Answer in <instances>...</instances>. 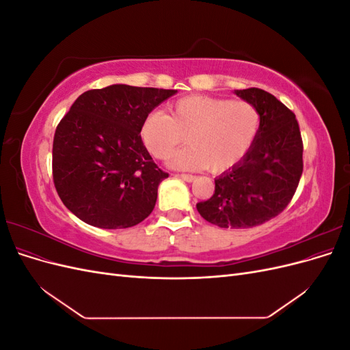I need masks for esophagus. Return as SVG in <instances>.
<instances>
[{"label": "esophagus", "instance_id": "34e87169", "mask_svg": "<svg viewBox=\"0 0 350 350\" xmlns=\"http://www.w3.org/2000/svg\"><path fill=\"white\" fill-rule=\"evenodd\" d=\"M178 176L181 178V179H184V181H187V183H193L194 179H196L194 175H188V174H181V175H178Z\"/></svg>", "mask_w": 350, "mask_h": 350}]
</instances>
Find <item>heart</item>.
I'll return each mask as SVG.
<instances>
[{"instance_id":"obj_1","label":"heart","mask_w":350,"mask_h":350,"mask_svg":"<svg viewBox=\"0 0 350 350\" xmlns=\"http://www.w3.org/2000/svg\"><path fill=\"white\" fill-rule=\"evenodd\" d=\"M261 113L247 100L188 96L169 108V115L153 111L146 116L140 135L156 159L165 161L185 137L189 144L176 152L169 165L181 171L206 167L224 172L241 162L256 142Z\"/></svg>"}]
</instances>
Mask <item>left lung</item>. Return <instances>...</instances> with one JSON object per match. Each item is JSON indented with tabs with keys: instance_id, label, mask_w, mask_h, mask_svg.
Wrapping results in <instances>:
<instances>
[{
	"instance_id": "left-lung-1",
	"label": "left lung",
	"mask_w": 350,
	"mask_h": 350,
	"mask_svg": "<svg viewBox=\"0 0 350 350\" xmlns=\"http://www.w3.org/2000/svg\"><path fill=\"white\" fill-rule=\"evenodd\" d=\"M256 105L261 126L241 162L215 179V194L197 203L201 217L219 228L262 225L286 208L302 175V139L295 113L266 90H235Z\"/></svg>"
}]
</instances>
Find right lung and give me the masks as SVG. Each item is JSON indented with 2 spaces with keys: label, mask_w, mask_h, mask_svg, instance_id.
Returning a JSON list of instances; mask_svg holds the SVG:
<instances>
[{
  "label": "right lung",
  "mask_w": 350,
  "mask_h": 350,
  "mask_svg": "<svg viewBox=\"0 0 350 350\" xmlns=\"http://www.w3.org/2000/svg\"><path fill=\"white\" fill-rule=\"evenodd\" d=\"M176 90L112 84L88 90L61 120L52 146V175L64 206L88 225H139L167 174L142 142L144 118Z\"/></svg>",
  "instance_id": "add662e5"
}]
</instances>
